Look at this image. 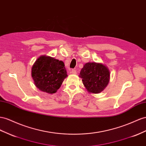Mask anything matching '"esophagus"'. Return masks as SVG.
Returning <instances> with one entry per match:
<instances>
[{
	"label": "esophagus",
	"instance_id": "obj_1",
	"mask_svg": "<svg viewBox=\"0 0 146 146\" xmlns=\"http://www.w3.org/2000/svg\"><path fill=\"white\" fill-rule=\"evenodd\" d=\"M71 72H72V74H77V71H76V69H72L71 70Z\"/></svg>",
	"mask_w": 146,
	"mask_h": 146
}]
</instances>
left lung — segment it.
Returning <instances> with one entry per match:
<instances>
[{"label": "left lung", "mask_w": 146, "mask_h": 146, "mask_svg": "<svg viewBox=\"0 0 146 146\" xmlns=\"http://www.w3.org/2000/svg\"><path fill=\"white\" fill-rule=\"evenodd\" d=\"M79 77L89 93L98 94L108 86L110 72L108 68L101 63L87 62L81 69Z\"/></svg>", "instance_id": "obj_1"}]
</instances>
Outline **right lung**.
Masks as SVG:
<instances>
[{
  "mask_svg": "<svg viewBox=\"0 0 146 146\" xmlns=\"http://www.w3.org/2000/svg\"><path fill=\"white\" fill-rule=\"evenodd\" d=\"M31 76L37 88L50 94L56 93L68 77L64 62L46 55L35 61Z\"/></svg>",
  "mask_w": 146,
  "mask_h": 146,
  "instance_id": "right-lung-1",
  "label": "right lung"
}]
</instances>
